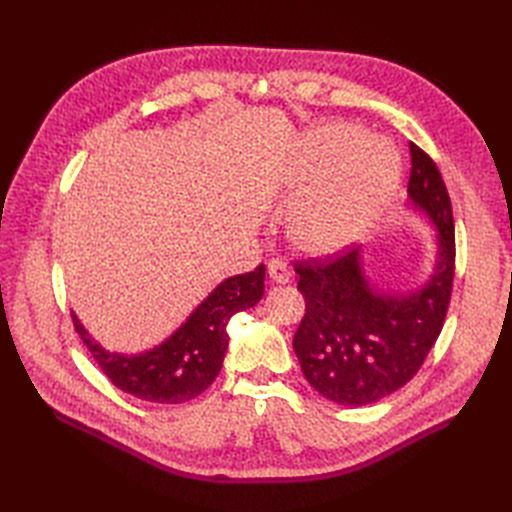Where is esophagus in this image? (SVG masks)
Returning <instances> with one entry per match:
<instances>
[{"label":"esophagus","instance_id":"esophagus-1","mask_svg":"<svg viewBox=\"0 0 512 512\" xmlns=\"http://www.w3.org/2000/svg\"><path fill=\"white\" fill-rule=\"evenodd\" d=\"M269 277L275 284H286L290 280V269L280 258L269 260Z\"/></svg>","mask_w":512,"mask_h":512}]
</instances>
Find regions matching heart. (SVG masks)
<instances>
[{
    "label": "heart",
    "instance_id": "heart-1",
    "mask_svg": "<svg viewBox=\"0 0 512 512\" xmlns=\"http://www.w3.org/2000/svg\"><path fill=\"white\" fill-rule=\"evenodd\" d=\"M397 170L395 149L361 128L329 123L314 130L292 166V188L301 194L325 177L292 215L294 245L314 256L342 250L378 218Z\"/></svg>",
    "mask_w": 512,
    "mask_h": 512
}]
</instances>
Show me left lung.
<instances>
[{
	"label": "left lung",
	"instance_id": "1",
	"mask_svg": "<svg viewBox=\"0 0 512 512\" xmlns=\"http://www.w3.org/2000/svg\"><path fill=\"white\" fill-rule=\"evenodd\" d=\"M408 196L438 230L431 280L408 297L378 292L356 250L294 262L305 316L292 346L314 389L335 404L367 406L408 384L444 327L455 277L451 196L427 153L410 143Z\"/></svg>",
	"mask_w": 512,
	"mask_h": 512
}]
</instances>
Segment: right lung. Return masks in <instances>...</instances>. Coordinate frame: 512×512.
I'll return each instance as SVG.
<instances>
[{"label":"right lung","instance_id":"obj_1","mask_svg":"<svg viewBox=\"0 0 512 512\" xmlns=\"http://www.w3.org/2000/svg\"><path fill=\"white\" fill-rule=\"evenodd\" d=\"M265 294V265L228 277L166 342L143 354L106 352L72 314L74 331L117 389L153 404H183L209 389L228 348V320Z\"/></svg>","mask_w":512,"mask_h":512}]
</instances>
